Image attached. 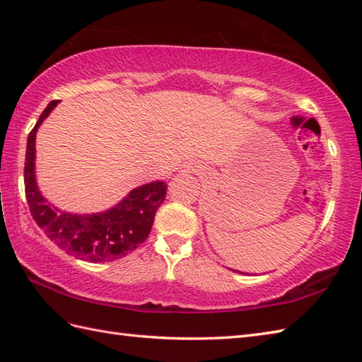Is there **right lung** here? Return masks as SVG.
Instances as JSON below:
<instances>
[{
    "mask_svg": "<svg viewBox=\"0 0 362 362\" xmlns=\"http://www.w3.org/2000/svg\"><path fill=\"white\" fill-rule=\"evenodd\" d=\"M59 101H51L29 132L25 161V193L29 211L37 226L59 249L70 255L104 263L126 257L148 240L153 218L165 201V182H151L138 187L126 199L99 214H71L57 210L40 194L35 182V134Z\"/></svg>",
    "mask_w": 362,
    "mask_h": 362,
    "instance_id": "obj_1",
    "label": "right lung"
}]
</instances>
